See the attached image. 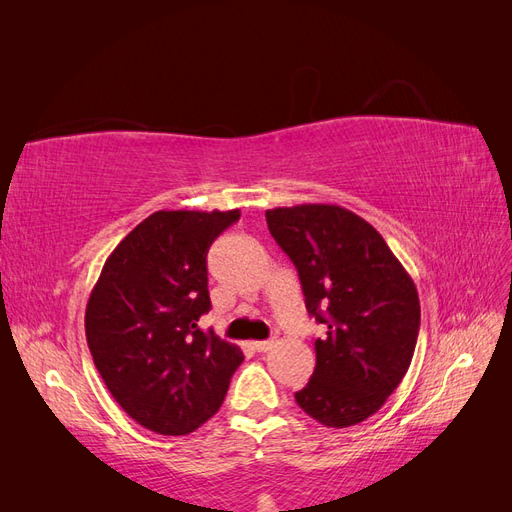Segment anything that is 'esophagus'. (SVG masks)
<instances>
[{
  "label": "esophagus",
  "instance_id": "34e87169",
  "mask_svg": "<svg viewBox=\"0 0 512 512\" xmlns=\"http://www.w3.org/2000/svg\"><path fill=\"white\" fill-rule=\"evenodd\" d=\"M252 348L256 352H267V350L273 348V342H271V339H265V342H252Z\"/></svg>",
  "mask_w": 512,
  "mask_h": 512
}]
</instances>
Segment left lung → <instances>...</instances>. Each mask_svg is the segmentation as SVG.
<instances>
[{"instance_id":"1","label":"left lung","mask_w":512,"mask_h":512,"mask_svg":"<svg viewBox=\"0 0 512 512\" xmlns=\"http://www.w3.org/2000/svg\"><path fill=\"white\" fill-rule=\"evenodd\" d=\"M269 232L297 267L309 316L327 335L316 369L294 393L324 427H350L378 412L412 363L421 303L380 232L337 205L267 211Z\"/></svg>"}]
</instances>
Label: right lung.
Wrapping results in <instances>:
<instances>
[{
    "mask_svg": "<svg viewBox=\"0 0 512 512\" xmlns=\"http://www.w3.org/2000/svg\"><path fill=\"white\" fill-rule=\"evenodd\" d=\"M241 218L156 211L106 258L85 309L87 346L117 404L162 436L192 433L220 410L239 346L198 329L211 309L207 252Z\"/></svg>",
    "mask_w": 512,
    "mask_h": 512,
    "instance_id": "1",
    "label": "right lung"
}]
</instances>
